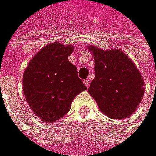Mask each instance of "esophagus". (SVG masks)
<instances>
[{"label":"esophagus","instance_id":"obj_1","mask_svg":"<svg viewBox=\"0 0 156 156\" xmlns=\"http://www.w3.org/2000/svg\"><path fill=\"white\" fill-rule=\"evenodd\" d=\"M83 83H84V85L88 88L89 87V85H90V81H89V80L88 79H86V80H83Z\"/></svg>","mask_w":156,"mask_h":156}]
</instances>
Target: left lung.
I'll list each match as a JSON object with an SVG mask.
<instances>
[{"label":"left lung","mask_w":156,"mask_h":156,"mask_svg":"<svg viewBox=\"0 0 156 156\" xmlns=\"http://www.w3.org/2000/svg\"><path fill=\"white\" fill-rule=\"evenodd\" d=\"M95 58V79L89 94L101 111L116 120L126 119L136 110L144 96V80L131 59L121 50L104 51L88 46Z\"/></svg>","instance_id":"1"}]
</instances>
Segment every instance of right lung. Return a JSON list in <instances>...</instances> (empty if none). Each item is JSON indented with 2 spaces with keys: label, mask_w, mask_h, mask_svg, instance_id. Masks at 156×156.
Instances as JSON below:
<instances>
[{
  "label": "right lung",
  "mask_w": 156,
  "mask_h": 156,
  "mask_svg": "<svg viewBox=\"0 0 156 156\" xmlns=\"http://www.w3.org/2000/svg\"><path fill=\"white\" fill-rule=\"evenodd\" d=\"M72 45L55 42L40 50L23 76V91L32 112L46 123L62 118L76 96L87 87L77 76V70L68 60Z\"/></svg>",
  "instance_id": "obj_1"
}]
</instances>
